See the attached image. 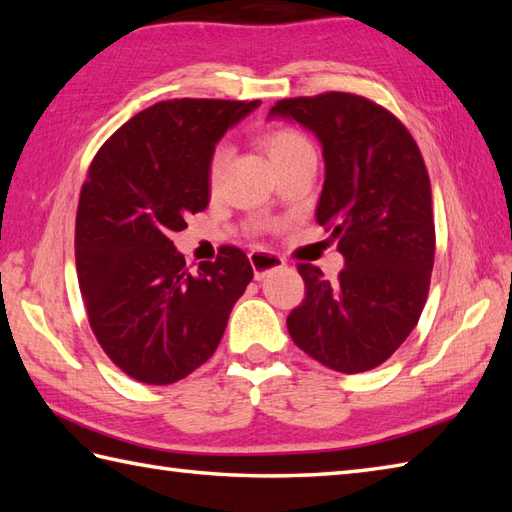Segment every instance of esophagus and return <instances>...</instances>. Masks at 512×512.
<instances>
[{
    "instance_id": "obj_1",
    "label": "esophagus",
    "mask_w": 512,
    "mask_h": 512,
    "mask_svg": "<svg viewBox=\"0 0 512 512\" xmlns=\"http://www.w3.org/2000/svg\"><path fill=\"white\" fill-rule=\"evenodd\" d=\"M248 259H250V266H253L257 281L264 279L268 273H273V270L286 266L284 257H279L275 253H266V250H253V253L248 255Z\"/></svg>"
}]
</instances>
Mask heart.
I'll list each match as a JSON object with an SVG mask.
<instances>
[{
	"mask_svg": "<svg viewBox=\"0 0 512 512\" xmlns=\"http://www.w3.org/2000/svg\"><path fill=\"white\" fill-rule=\"evenodd\" d=\"M262 143L277 169L303 158H314V147L310 143V138L306 134H301L295 127L268 129V132H264L262 136ZM226 158H228V147L215 145L209 156V165H206V182H209L211 191L220 187Z\"/></svg>",
	"mask_w": 512,
	"mask_h": 512,
	"instance_id": "heart-1",
	"label": "heart"
}]
</instances>
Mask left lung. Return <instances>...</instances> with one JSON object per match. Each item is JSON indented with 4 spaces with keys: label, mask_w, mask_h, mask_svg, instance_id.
I'll return each mask as SVG.
<instances>
[{
    "label": "left lung",
    "mask_w": 512,
    "mask_h": 512,
    "mask_svg": "<svg viewBox=\"0 0 512 512\" xmlns=\"http://www.w3.org/2000/svg\"><path fill=\"white\" fill-rule=\"evenodd\" d=\"M270 114L319 136L325 182L314 217L345 257L334 284L319 266H297L306 297L288 332L334 372H367L405 343L427 303L436 257L429 171L409 129L361 94L281 99Z\"/></svg>",
    "instance_id": "8db88e82"
}]
</instances>
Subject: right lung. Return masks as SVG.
<instances>
[{"mask_svg":"<svg viewBox=\"0 0 512 512\" xmlns=\"http://www.w3.org/2000/svg\"><path fill=\"white\" fill-rule=\"evenodd\" d=\"M257 105L156 103L90 162L76 209V277L96 341L138 383L171 385L209 361L253 279L237 246H220L215 262L191 275L171 235L209 204L206 165L217 138Z\"/></svg>","mask_w":512,"mask_h":512,"instance_id":"obj_1","label":"right lung"}]
</instances>
